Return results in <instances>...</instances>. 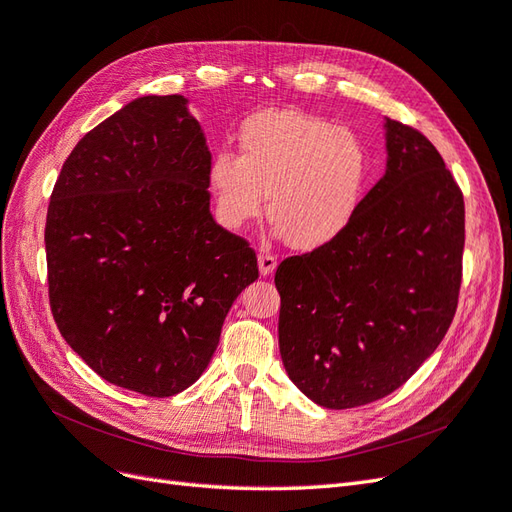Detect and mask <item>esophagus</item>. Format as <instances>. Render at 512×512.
<instances>
[{
    "label": "esophagus",
    "mask_w": 512,
    "mask_h": 512,
    "mask_svg": "<svg viewBox=\"0 0 512 512\" xmlns=\"http://www.w3.org/2000/svg\"><path fill=\"white\" fill-rule=\"evenodd\" d=\"M257 259H259V272H261L263 276H270V274L276 270V266H278L276 257H274L272 253H268V251H261Z\"/></svg>",
    "instance_id": "obj_1"
}]
</instances>
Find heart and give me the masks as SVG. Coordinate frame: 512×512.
Here are the masks:
<instances>
[{
    "mask_svg": "<svg viewBox=\"0 0 512 512\" xmlns=\"http://www.w3.org/2000/svg\"><path fill=\"white\" fill-rule=\"evenodd\" d=\"M370 157L351 129L293 110L259 112L240 129V157H212L208 183L227 229L268 219L293 249L336 240L364 202Z\"/></svg>",
    "mask_w": 512,
    "mask_h": 512,
    "instance_id": "1",
    "label": "heart"
}]
</instances>
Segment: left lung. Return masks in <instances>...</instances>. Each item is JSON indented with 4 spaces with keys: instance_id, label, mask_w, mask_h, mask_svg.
I'll list each match as a JSON object with an SVG mask.
<instances>
[{
    "instance_id": "left-lung-1",
    "label": "left lung",
    "mask_w": 512,
    "mask_h": 512,
    "mask_svg": "<svg viewBox=\"0 0 512 512\" xmlns=\"http://www.w3.org/2000/svg\"><path fill=\"white\" fill-rule=\"evenodd\" d=\"M387 172L325 246L280 261L278 346L293 385L344 410L402 387L457 310L464 195L436 146L387 119Z\"/></svg>"
}]
</instances>
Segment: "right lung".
I'll return each mask as SVG.
<instances>
[{"label":"right lung","instance_id":"right-lung-1","mask_svg":"<svg viewBox=\"0 0 512 512\" xmlns=\"http://www.w3.org/2000/svg\"><path fill=\"white\" fill-rule=\"evenodd\" d=\"M210 151L183 95H146L65 159L46 214L48 300L104 381L148 398L193 385L257 255L210 214Z\"/></svg>","mask_w":512,"mask_h":512}]
</instances>
